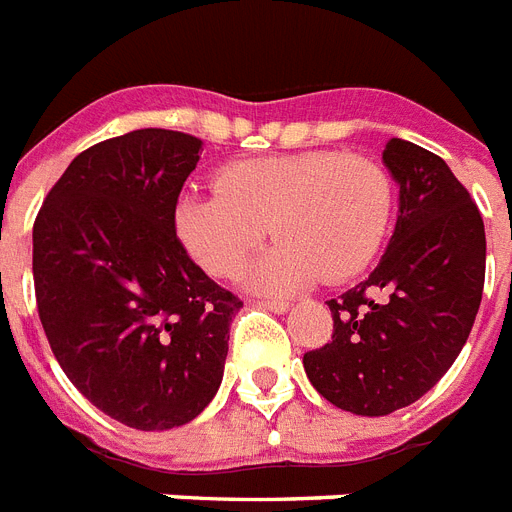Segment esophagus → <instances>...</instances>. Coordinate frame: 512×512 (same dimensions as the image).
<instances>
[{"label":"esophagus","mask_w":512,"mask_h":512,"mask_svg":"<svg viewBox=\"0 0 512 512\" xmlns=\"http://www.w3.org/2000/svg\"><path fill=\"white\" fill-rule=\"evenodd\" d=\"M261 308H269V311H274V314H285L287 308H290V303L287 301H259Z\"/></svg>","instance_id":"1"}]
</instances>
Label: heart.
I'll use <instances>...</instances> for the list:
<instances>
[{"instance_id": "b5f03b06", "label": "heart", "mask_w": 512, "mask_h": 512, "mask_svg": "<svg viewBox=\"0 0 512 512\" xmlns=\"http://www.w3.org/2000/svg\"><path fill=\"white\" fill-rule=\"evenodd\" d=\"M390 209V180L371 159L303 151L222 167L217 190L180 198L175 230L206 274L232 277L269 227L282 243L253 266L251 285L285 293L363 272L382 246Z\"/></svg>"}]
</instances>
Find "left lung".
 <instances>
[{
    "label": "left lung",
    "mask_w": 512,
    "mask_h": 512,
    "mask_svg": "<svg viewBox=\"0 0 512 512\" xmlns=\"http://www.w3.org/2000/svg\"><path fill=\"white\" fill-rule=\"evenodd\" d=\"M398 222L369 280L327 301L335 332L308 350L316 392L356 416H387L445 377L466 345L484 290L487 235L458 177L437 154L392 138Z\"/></svg>",
    "instance_id": "left-lung-1"
}]
</instances>
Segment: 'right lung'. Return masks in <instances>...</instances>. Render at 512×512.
<instances>
[{"instance_id":"right-lung-1","label":"right lung","mask_w":512,"mask_h":512,"mask_svg":"<svg viewBox=\"0 0 512 512\" xmlns=\"http://www.w3.org/2000/svg\"><path fill=\"white\" fill-rule=\"evenodd\" d=\"M201 141L143 128L78 154L33 222L38 319L83 398L141 432L217 395L243 301L190 259L175 206Z\"/></svg>"}]
</instances>
